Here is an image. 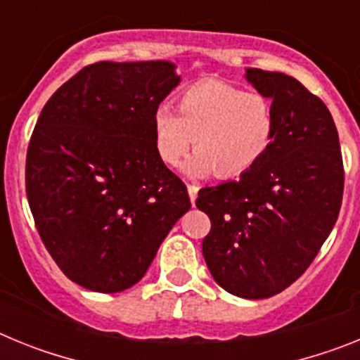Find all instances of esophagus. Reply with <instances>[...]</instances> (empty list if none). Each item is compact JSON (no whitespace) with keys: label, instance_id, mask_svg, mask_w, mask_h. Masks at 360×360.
<instances>
[{"label":"esophagus","instance_id":"esophagus-1","mask_svg":"<svg viewBox=\"0 0 360 360\" xmlns=\"http://www.w3.org/2000/svg\"><path fill=\"white\" fill-rule=\"evenodd\" d=\"M187 193H189L191 202L195 203L196 202V196H198V186H195V184H189V186H187Z\"/></svg>","mask_w":360,"mask_h":360}]
</instances>
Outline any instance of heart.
Instances as JSON below:
<instances>
[{"label":"heart","mask_w":360,"mask_h":360,"mask_svg":"<svg viewBox=\"0 0 360 360\" xmlns=\"http://www.w3.org/2000/svg\"><path fill=\"white\" fill-rule=\"evenodd\" d=\"M178 115L160 106L153 115V142L165 165L186 164L193 176L229 180L250 171L269 151L274 111L269 98L221 81H200L178 95Z\"/></svg>","instance_id":"heart-1"}]
</instances>
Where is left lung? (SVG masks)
<instances>
[{"label": "left lung", "instance_id": "left-lung-1", "mask_svg": "<svg viewBox=\"0 0 360 360\" xmlns=\"http://www.w3.org/2000/svg\"><path fill=\"white\" fill-rule=\"evenodd\" d=\"M272 98L274 136L252 169L200 189L211 219L202 252L219 287L245 299L283 292L304 274L332 232L345 189L339 135L326 104L297 79L247 70Z\"/></svg>", "mask_w": 360, "mask_h": 360}]
</instances>
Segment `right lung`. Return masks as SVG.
<instances>
[{
    "label": "right lung",
    "mask_w": 360,
    "mask_h": 360,
    "mask_svg": "<svg viewBox=\"0 0 360 360\" xmlns=\"http://www.w3.org/2000/svg\"><path fill=\"white\" fill-rule=\"evenodd\" d=\"M180 82L169 61L88 65L49 98L30 136L27 198L57 266L81 287L122 292L144 278L186 184L153 142V115Z\"/></svg>",
    "instance_id": "1"
}]
</instances>
